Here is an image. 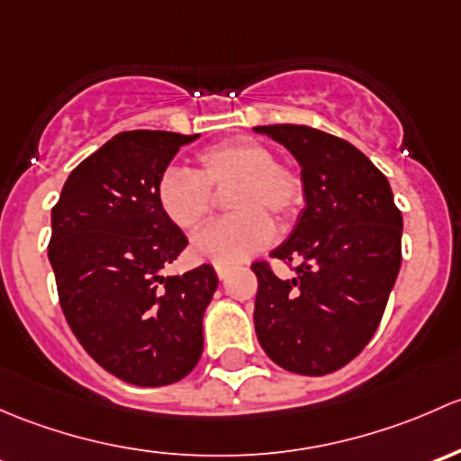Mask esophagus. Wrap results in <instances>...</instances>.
<instances>
[{"label":"esophagus","instance_id":"1","mask_svg":"<svg viewBox=\"0 0 461 461\" xmlns=\"http://www.w3.org/2000/svg\"><path fill=\"white\" fill-rule=\"evenodd\" d=\"M215 273H217V277H220V279H226V275H229V268H226V266H221V264H215Z\"/></svg>","mask_w":461,"mask_h":461}]
</instances>
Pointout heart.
Segmentation results:
<instances>
[{
  "instance_id": "heart-1",
  "label": "heart",
  "mask_w": 461,
  "mask_h": 461,
  "mask_svg": "<svg viewBox=\"0 0 461 461\" xmlns=\"http://www.w3.org/2000/svg\"><path fill=\"white\" fill-rule=\"evenodd\" d=\"M230 193L235 215L211 221L193 237L191 250L203 262L235 266L273 241L275 226L291 224L303 206V182L253 137L220 141L197 155V173L170 166L159 175L155 197L166 220L182 230L197 229L212 206L211 188Z\"/></svg>"
}]
</instances>
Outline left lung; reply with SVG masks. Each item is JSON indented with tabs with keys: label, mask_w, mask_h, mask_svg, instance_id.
Wrapping results in <instances>:
<instances>
[{
	"label": "left lung",
	"mask_w": 461,
	"mask_h": 461,
	"mask_svg": "<svg viewBox=\"0 0 461 461\" xmlns=\"http://www.w3.org/2000/svg\"><path fill=\"white\" fill-rule=\"evenodd\" d=\"M302 166L306 206L270 258L255 262V333L277 366L329 375L357 357L382 321L402 266V212L382 170L346 140L311 126H255Z\"/></svg>",
	"instance_id": "obj_1"
}]
</instances>
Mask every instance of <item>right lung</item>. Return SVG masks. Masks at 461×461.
<instances>
[{
    "mask_svg": "<svg viewBox=\"0 0 461 461\" xmlns=\"http://www.w3.org/2000/svg\"><path fill=\"white\" fill-rule=\"evenodd\" d=\"M199 135L126 131L66 179L49 259L61 311L84 350L135 386H166L197 366L217 275L202 264L164 277L188 240L159 211L155 186Z\"/></svg>",
    "mask_w": 461,
    "mask_h": 461,
    "instance_id": "add662e5",
    "label": "right lung"
}]
</instances>
